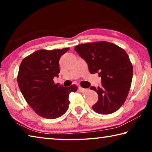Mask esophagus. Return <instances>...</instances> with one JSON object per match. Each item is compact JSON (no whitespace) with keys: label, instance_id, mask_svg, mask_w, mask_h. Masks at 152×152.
Here are the masks:
<instances>
[{"label":"esophagus","instance_id":"34e87169","mask_svg":"<svg viewBox=\"0 0 152 152\" xmlns=\"http://www.w3.org/2000/svg\"><path fill=\"white\" fill-rule=\"evenodd\" d=\"M78 90H79V91H80L81 92H86V91H88V89L83 88H82V87H80V86L79 88H78Z\"/></svg>","mask_w":152,"mask_h":152}]
</instances>
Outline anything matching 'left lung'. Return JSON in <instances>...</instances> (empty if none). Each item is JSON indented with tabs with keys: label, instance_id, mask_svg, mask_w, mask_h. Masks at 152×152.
<instances>
[{
	"label": "left lung",
	"instance_id": "8db88e82",
	"mask_svg": "<svg viewBox=\"0 0 152 152\" xmlns=\"http://www.w3.org/2000/svg\"><path fill=\"white\" fill-rule=\"evenodd\" d=\"M74 50L86 61L90 73L101 78V87H91L99 95L92 109L101 115L116 111L125 102L132 84L133 66L127 53L107 42L78 45Z\"/></svg>",
	"mask_w": 152,
	"mask_h": 152
}]
</instances>
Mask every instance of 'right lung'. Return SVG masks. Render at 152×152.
<instances>
[{"label":"right lung","instance_id":"1","mask_svg":"<svg viewBox=\"0 0 152 152\" xmlns=\"http://www.w3.org/2000/svg\"><path fill=\"white\" fill-rule=\"evenodd\" d=\"M69 48L36 51L23 60L17 82L25 101L38 115L48 119L61 117L68 110L69 94L78 89L75 84L64 87L54 84L60 73L59 60Z\"/></svg>","mask_w":152,"mask_h":152}]
</instances>
